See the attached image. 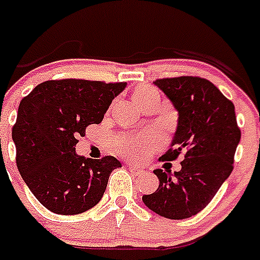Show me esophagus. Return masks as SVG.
<instances>
[{
  "mask_svg": "<svg viewBox=\"0 0 260 260\" xmlns=\"http://www.w3.org/2000/svg\"><path fill=\"white\" fill-rule=\"evenodd\" d=\"M128 170L132 172V173H134L137 176V174H141L143 173L145 170H143V168H141V166L136 165V164H128Z\"/></svg>",
  "mask_w": 260,
  "mask_h": 260,
  "instance_id": "esophagus-1",
  "label": "esophagus"
}]
</instances>
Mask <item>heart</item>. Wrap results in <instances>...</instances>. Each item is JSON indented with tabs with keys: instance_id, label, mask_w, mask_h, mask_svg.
I'll list each match as a JSON object with an SVG mask.
<instances>
[{
	"instance_id": "heart-1",
	"label": "heart",
	"mask_w": 260,
	"mask_h": 260,
	"mask_svg": "<svg viewBox=\"0 0 260 260\" xmlns=\"http://www.w3.org/2000/svg\"><path fill=\"white\" fill-rule=\"evenodd\" d=\"M157 92L154 88L151 87H141L136 92V99L140 101L142 98L147 95ZM155 138L151 136H127V134H122L117 137L114 141V150L117 151L118 154L122 155H136L143 154L147 150V146L154 142Z\"/></svg>"
}]
</instances>
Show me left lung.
Listing matches in <instances>:
<instances>
[{
	"label": "left lung",
	"instance_id": "left-lung-1",
	"mask_svg": "<svg viewBox=\"0 0 260 260\" xmlns=\"http://www.w3.org/2000/svg\"><path fill=\"white\" fill-rule=\"evenodd\" d=\"M154 84L178 111L173 142L161 159L182 161L181 170L173 174L155 169L158 189L142 201L166 219H188L211 203L234 169L242 136L235 106L213 83L199 76L157 79Z\"/></svg>",
	"mask_w": 260,
	"mask_h": 260
}]
</instances>
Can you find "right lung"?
Here are the masks:
<instances>
[{"label":"right lung","mask_w":260,"mask_h":260,"mask_svg":"<svg viewBox=\"0 0 260 260\" xmlns=\"http://www.w3.org/2000/svg\"><path fill=\"white\" fill-rule=\"evenodd\" d=\"M124 87V82L47 80L20 102L12 128L17 169L51 212L78 215L95 207L111 172L120 168L113 155L84 158L75 153V146L90 124L101 123Z\"/></svg>","instance_id":"1"}]
</instances>
